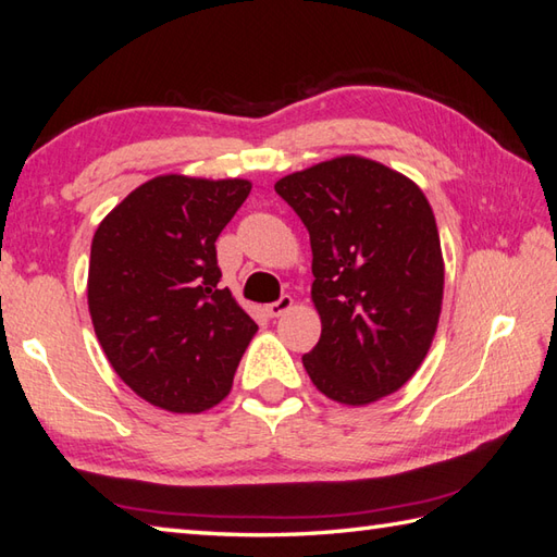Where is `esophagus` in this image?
<instances>
[{"label": "esophagus", "mask_w": 557, "mask_h": 557, "mask_svg": "<svg viewBox=\"0 0 557 557\" xmlns=\"http://www.w3.org/2000/svg\"><path fill=\"white\" fill-rule=\"evenodd\" d=\"M292 306H294V299L287 297V294H285V297H280L277 301L268 304V306H265V313H268L270 318H277V315H282V313H287V311L292 309Z\"/></svg>", "instance_id": "1"}]
</instances>
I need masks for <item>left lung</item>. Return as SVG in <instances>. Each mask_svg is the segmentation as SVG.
<instances>
[{"label":"left lung","mask_w":557,"mask_h":557,"mask_svg":"<svg viewBox=\"0 0 557 557\" xmlns=\"http://www.w3.org/2000/svg\"><path fill=\"white\" fill-rule=\"evenodd\" d=\"M275 191L311 236L321 339L304 354L313 385L347 407L393 395L437 330L445 263L429 198L385 164L342 156L282 176Z\"/></svg>","instance_id":"8db88e82"}]
</instances>
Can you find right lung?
<instances>
[{
    "label": "right lung",
    "mask_w": 557,
    "mask_h": 557,
    "mask_svg": "<svg viewBox=\"0 0 557 557\" xmlns=\"http://www.w3.org/2000/svg\"><path fill=\"white\" fill-rule=\"evenodd\" d=\"M246 180L162 174L104 218L90 246L88 309L116 375L150 405L200 413L230 395L258 325L220 289L215 242Z\"/></svg>",
    "instance_id": "1"
}]
</instances>
